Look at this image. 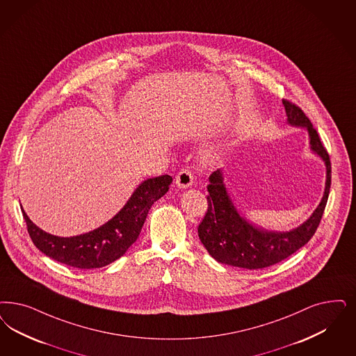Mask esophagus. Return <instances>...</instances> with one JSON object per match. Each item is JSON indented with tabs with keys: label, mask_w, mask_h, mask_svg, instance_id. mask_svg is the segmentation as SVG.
<instances>
[{
	"label": "esophagus",
	"mask_w": 356,
	"mask_h": 356,
	"mask_svg": "<svg viewBox=\"0 0 356 356\" xmlns=\"http://www.w3.org/2000/svg\"><path fill=\"white\" fill-rule=\"evenodd\" d=\"M193 184V175L189 170H181L176 176V185L181 189L189 188Z\"/></svg>",
	"instance_id": "obj_1"
}]
</instances>
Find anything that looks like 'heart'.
<instances>
[{"instance_id":"b5f03b06","label":"heart","mask_w":356,"mask_h":356,"mask_svg":"<svg viewBox=\"0 0 356 356\" xmlns=\"http://www.w3.org/2000/svg\"><path fill=\"white\" fill-rule=\"evenodd\" d=\"M218 159H220V152L216 148H211V149H208V151L204 152V160L205 161L214 163V161H217Z\"/></svg>"}]
</instances>
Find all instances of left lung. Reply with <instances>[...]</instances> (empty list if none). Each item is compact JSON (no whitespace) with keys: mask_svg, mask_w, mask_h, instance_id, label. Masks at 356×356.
Instances as JSON below:
<instances>
[{"mask_svg":"<svg viewBox=\"0 0 356 356\" xmlns=\"http://www.w3.org/2000/svg\"><path fill=\"white\" fill-rule=\"evenodd\" d=\"M282 105L286 113V123L292 127L307 130L310 151L325 163L326 181L323 196L307 221L297 227L288 232L267 230L248 221L236 208L225 184L223 170L213 172L209 177L208 213L198 226V236L208 250L209 255L222 264L245 270L273 266L307 245L322 218L330 192L329 154L322 146L317 131L304 111L285 99H282Z\"/></svg>","mask_w":356,"mask_h":356,"instance_id":"left-lung-1","label":"left lung"}]
</instances>
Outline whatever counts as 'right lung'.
<instances>
[{"instance_id": "add662e5", "label": "right lung", "mask_w": 356, "mask_h": 356, "mask_svg": "<svg viewBox=\"0 0 356 356\" xmlns=\"http://www.w3.org/2000/svg\"><path fill=\"white\" fill-rule=\"evenodd\" d=\"M171 183L170 175L143 180L113 218L89 233L74 236H58L42 230L22 208L27 232L39 251L59 263L80 270L105 267L121 258L134 243L148 210L168 192Z\"/></svg>"}]
</instances>
